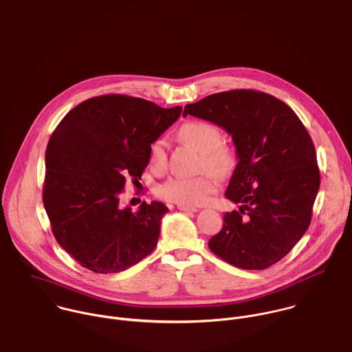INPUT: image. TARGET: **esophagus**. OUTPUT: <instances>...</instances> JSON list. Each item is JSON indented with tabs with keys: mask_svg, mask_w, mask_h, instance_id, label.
Listing matches in <instances>:
<instances>
[{
	"mask_svg": "<svg viewBox=\"0 0 352 352\" xmlns=\"http://www.w3.org/2000/svg\"><path fill=\"white\" fill-rule=\"evenodd\" d=\"M177 209H179V210H182V212H188V213H191V212H197V210H198L197 208L186 206V205H177Z\"/></svg>",
	"mask_w": 352,
	"mask_h": 352,
	"instance_id": "34e87169",
	"label": "esophagus"
}]
</instances>
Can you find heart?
Masks as SVG:
<instances>
[{"label": "heart", "instance_id": "heart-1", "mask_svg": "<svg viewBox=\"0 0 352 352\" xmlns=\"http://www.w3.org/2000/svg\"><path fill=\"white\" fill-rule=\"evenodd\" d=\"M180 138L201 153V166L217 177L228 176L235 166V155L221 143L220 129L206 121H190L180 128ZM168 143L164 138L155 139L150 146L148 161L153 169L164 170L166 166ZM216 191V183L208 173L197 177H170L157 190L158 195L179 205H204Z\"/></svg>", "mask_w": 352, "mask_h": 352}]
</instances>
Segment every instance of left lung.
Returning <instances> with one entry per match:
<instances>
[{
	"label": "left lung",
	"instance_id": "1",
	"mask_svg": "<svg viewBox=\"0 0 352 352\" xmlns=\"http://www.w3.org/2000/svg\"><path fill=\"white\" fill-rule=\"evenodd\" d=\"M187 114L223 128L238 158L226 198L241 206L224 214L210 250L243 270L275 264L307 231L319 190L307 129L283 102L250 89L213 94L187 104Z\"/></svg>",
	"mask_w": 352,
	"mask_h": 352
}]
</instances>
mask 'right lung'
<instances>
[{"instance_id": "obj_1", "label": "right lung", "mask_w": 352, "mask_h": 352, "mask_svg": "<svg viewBox=\"0 0 352 352\" xmlns=\"http://www.w3.org/2000/svg\"><path fill=\"white\" fill-rule=\"evenodd\" d=\"M125 95H104L74 107L56 126L45 153L43 201L58 243L82 267L124 271L157 246L162 202L121 206L126 180L139 183L151 143L179 117Z\"/></svg>"}]
</instances>
